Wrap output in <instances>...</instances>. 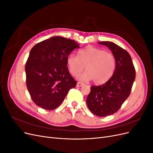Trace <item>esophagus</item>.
<instances>
[{
    "label": "esophagus",
    "instance_id": "esophagus-1",
    "mask_svg": "<svg viewBox=\"0 0 153 153\" xmlns=\"http://www.w3.org/2000/svg\"><path fill=\"white\" fill-rule=\"evenodd\" d=\"M83 85H84V84H83L82 82H77V84H76V86L77 87H81V86H82Z\"/></svg>",
    "mask_w": 153,
    "mask_h": 153
}]
</instances>
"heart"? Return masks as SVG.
I'll use <instances>...</instances> for the list:
<instances>
[{
    "instance_id": "obj_1",
    "label": "heart",
    "mask_w": 153,
    "mask_h": 153,
    "mask_svg": "<svg viewBox=\"0 0 153 153\" xmlns=\"http://www.w3.org/2000/svg\"><path fill=\"white\" fill-rule=\"evenodd\" d=\"M67 64L69 72L75 76L84 71L85 66L86 71L79 76V79L93 80L96 84H103L108 82L115 69V59L112 53L91 46L80 50L78 56L69 55Z\"/></svg>"
}]
</instances>
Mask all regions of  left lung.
Here are the masks:
<instances>
[{
	"mask_svg": "<svg viewBox=\"0 0 153 153\" xmlns=\"http://www.w3.org/2000/svg\"><path fill=\"white\" fill-rule=\"evenodd\" d=\"M112 51L115 59L114 75L104 84L91 87L86 103L91 112L99 117L115 114L130 94L135 79V69L126 50L110 41H101Z\"/></svg>",
	"mask_w": 153,
	"mask_h": 153,
	"instance_id": "left-lung-1",
	"label": "left lung"
}]
</instances>
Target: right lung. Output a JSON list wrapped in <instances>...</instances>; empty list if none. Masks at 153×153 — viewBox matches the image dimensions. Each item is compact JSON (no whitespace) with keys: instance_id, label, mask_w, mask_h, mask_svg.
<instances>
[{"instance_id":"add662e5","label":"right lung","mask_w":153,"mask_h":153,"mask_svg":"<svg viewBox=\"0 0 153 153\" xmlns=\"http://www.w3.org/2000/svg\"><path fill=\"white\" fill-rule=\"evenodd\" d=\"M75 41L52 37L36 45L25 64L26 85L34 103L45 110L57 108L76 82L69 72L67 58Z\"/></svg>"}]
</instances>
